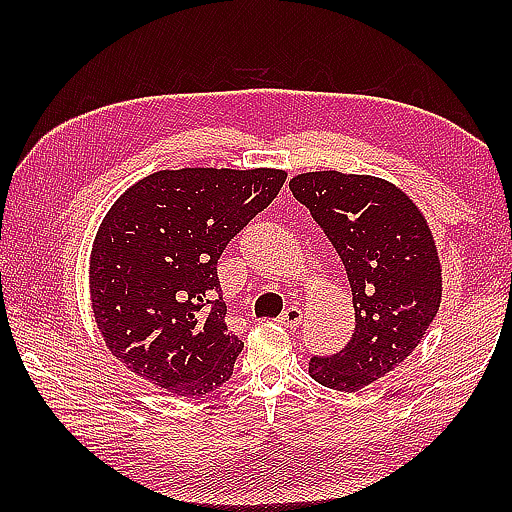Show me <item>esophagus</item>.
Masks as SVG:
<instances>
[{"instance_id": "esophagus-1", "label": "esophagus", "mask_w": 512, "mask_h": 512, "mask_svg": "<svg viewBox=\"0 0 512 512\" xmlns=\"http://www.w3.org/2000/svg\"><path fill=\"white\" fill-rule=\"evenodd\" d=\"M301 321H303V312L297 306L286 308L284 312H281V317H279V323L286 325V328H299Z\"/></svg>"}]
</instances>
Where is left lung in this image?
Segmentation results:
<instances>
[{"instance_id": "obj_1", "label": "left lung", "mask_w": 512, "mask_h": 512, "mask_svg": "<svg viewBox=\"0 0 512 512\" xmlns=\"http://www.w3.org/2000/svg\"><path fill=\"white\" fill-rule=\"evenodd\" d=\"M290 191L345 266L354 334L339 354L314 356L317 383L358 391L416 350L442 301V266L427 217L394 182L367 173L306 171Z\"/></svg>"}]
</instances>
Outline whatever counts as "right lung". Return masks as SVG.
Instances as JSON below:
<instances>
[{"mask_svg":"<svg viewBox=\"0 0 512 512\" xmlns=\"http://www.w3.org/2000/svg\"><path fill=\"white\" fill-rule=\"evenodd\" d=\"M284 169H162L121 193L96 231L90 301L107 350L147 383L202 398L244 343L226 328L217 259L284 187Z\"/></svg>","mask_w":512,"mask_h":512,"instance_id":"add662e5","label":"right lung"}]
</instances>
